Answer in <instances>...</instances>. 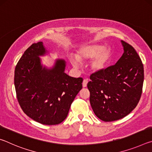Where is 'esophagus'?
I'll return each mask as SVG.
<instances>
[{
    "label": "esophagus",
    "mask_w": 152,
    "mask_h": 152,
    "mask_svg": "<svg viewBox=\"0 0 152 152\" xmlns=\"http://www.w3.org/2000/svg\"><path fill=\"white\" fill-rule=\"evenodd\" d=\"M88 80L87 79L84 80L83 82H82V86H83V87H86L87 84H88Z\"/></svg>",
    "instance_id": "1"
}]
</instances>
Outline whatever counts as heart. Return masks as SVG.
<instances>
[{
  "label": "heart",
  "mask_w": 152,
  "mask_h": 152,
  "mask_svg": "<svg viewBox=\"0 0 152 152\" xmlns=\"http://www.w3.org/2000/svg\"><path fill=\"white\" fill-rule=\"evenodd\" d=\"M112 51L110 48H105L101 44H92L80 49L76 54L79 60H92L91 68L94 72H101L105 69L111 60ZM71 62L74 66H78L76 58H71Z\"/></svg>",
  "instance_id": "b5f03b06"
}]
</instances>
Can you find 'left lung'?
Returning <instances> with one entry per match:
<instances>
[{
  "instance_id": "1",
  "label": "left lung",
  "mask_w": 152,
  "mask_h": 152,
  "mask_svg": "<svg viewBox=\"0 0 152 152\" xmlns=\"http://www.w3.org/2000/svg\"><path fill=\"white\" fill-rule=\"evenodd\" d=\"M124 53L115 65L90 76L87 87L96 116L105 122L125 117L137 106L142 93V61L133 46L121 41Z\"/></svg>"
}]
</instances>
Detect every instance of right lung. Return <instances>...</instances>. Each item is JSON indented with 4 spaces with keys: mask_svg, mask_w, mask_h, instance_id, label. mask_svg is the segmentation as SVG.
<instances>
[{
    "mask_svg": "<svg viewBox=\"0 0 152 152\" xmlns=\"http://www.w3.org/2000/svg\"><path fill=\"white\" fill-rule=\"evenodd\" d=\"M45 52L42 42L25 50L15 67V86L19 104L28 117L41 124L54 125L68 116L83 79L67 75L62 60L56 61L51 70L43 68L39 56Z\"/></svg>",
    "mask_w": 152,
    "mask_h": 152,
    "instance_id": "right-lung-1",
    "label": "right lung"
}]
</instances>
